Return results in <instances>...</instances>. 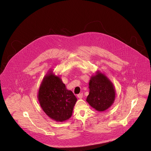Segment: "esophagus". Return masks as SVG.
Listing matches in <instances>:
<instances>
[{"label":"esophagus","mask_w":151,"mask_h":151,"mask_svg":"<svg viewBox=\"0 0 151 151\" xmlns=\"http://www.w3.org/2000/svg\"><path fill=\"white\" fill-rule=\"evenodd\" d=\"M77 97L79 98V99H82V97H83V93H80L79 94L77 95Z\"/></svg>","instance_id":"34e87169"}]
</instances>
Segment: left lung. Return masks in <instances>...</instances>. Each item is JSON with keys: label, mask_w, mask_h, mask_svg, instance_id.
I'll list each match as a JSON object with an SVG mask.
<instances>
[{"label": "left lung", "mask_w": 151, "mask_h": 151, "mask_svg": "<svg viewBox=\"0 0 151 151\" xmlns=\"http://www.w3.org/2000/svg\"><path fill=\"white\" fill-rule=\"evenodd\" d=\"M90 93L87 101L98 111H104L111 106L115 97L112 82L104 75L98 72L89 82Z\"/></svg>", "instance_id": "1"}]
</instances>
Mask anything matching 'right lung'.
Returning a JSON list of instances; mask_svg holds the SVG:
<instances>
[{"instance_id":"right-lung-1","label":"right lung","mask_w":151,"mask_h":151,"mask_svg":"<svg viewBox=\"0 0 151 151\" xmlns=\"http://www.w3.org/2000/svg\"><path fill=\"white\" fill-rule=\"evenodd\" d=\"M38 99L45 114L56 121L70 118L77 99L72 91L68 90L59 77L50 73L40 85Z\"/></svg>"}]
</instances>
